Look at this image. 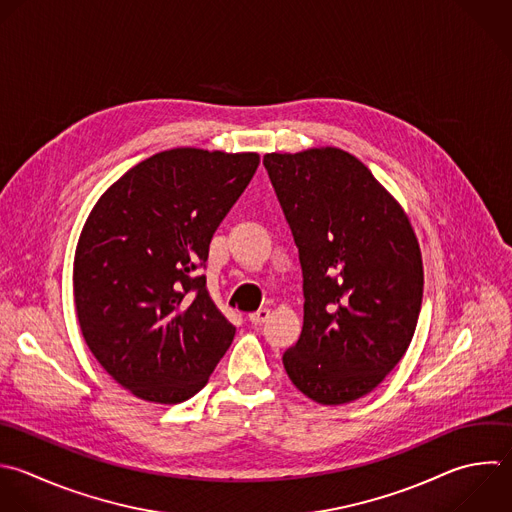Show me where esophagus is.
Here are the masks:
<instances>
[{
	"label": "esophagus",
	"instance_id": "1",
	"mask_svg": "<svg viewBox=\"0 0 512 512\" xmlns=\"http://www.w3.org/2000/svg\"><path fill=\"white\" fill-rule=\"evenodd\" d=\"M268 316H270V310H268V308H260V310L248 314V320H250L254 326H260V324H264V322L268 320Z\"/></svg>",
	"mask_w": 512,
	"mask_h": 512
}]
</instances>
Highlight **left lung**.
<instances>
[{
  "label": "left lung",
  "mask_w": 512,
  "mask_h": 512,
  "mask_svg": "<svg viewBox=\"0 0 512 512\" xmlns=\"http://www.w3.org/2000/svg\"><path fill=\"white\" fill-rule=\"evenodd\" d=\"M264 168L304 278V326L284 368L314 402L358 400L414 336L424 274L412 226L372 172L338 148L266 154Z\"/></svg>",
  "instance_id": "left-lung-1"
}]
</instances>
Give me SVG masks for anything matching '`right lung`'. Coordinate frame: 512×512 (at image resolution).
Instances as JSON below:
<instances>
[{
    "mask_svg": "<svg viewBox=\"0 0 512 512\" xmlns=\"http://www.w3.org/2000/svg\"><path fill=\"white\" fill-rule=\"evenodd\" d=\"M258 164V154L160 152L92 210L74 262L76 312L92 354L138 398H192L230 348L236 328L200 268Z\"/></svg>",
    "mask_w": 512,
    "mask_h": 512,
    "instance_id": "obj_1",
    "label": "right lung"
}]
</instances>
